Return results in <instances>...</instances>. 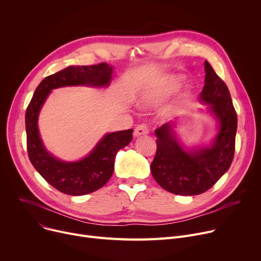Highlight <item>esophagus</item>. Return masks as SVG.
Returning a JSON list of instances; mask_svg holds the SVG:
<instances>
[{
    "mask_svg": "<svg viewBox=\"0 0 261 261\" xmlns=\"http://www.w3.org/2000/svg\"><path fill=\"white\" fill-rule=\"evenodd\" d=\"M149 133V128L146 123H141L138 127L134 129V136H141Z\"/></svg>",
    "mask_w": 261,
    "mask_h": 261,
    "instance_id": "1",
    "label": "esophagus"
}]
</instances>
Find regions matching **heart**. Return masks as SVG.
Masks as SVG:
<instances>
[{
    "label": "heart",
    "mask_w": 261,
    "mask_h": 261,
    "mask_svg": "<svg viewBox=\"0 0 261 261\" xmlns=\"http://www.w3.org/2000/svg\"><path fill=\"white\" fill-rule=\"evenodd\" d=\"M174 82H176V81H174ZM170 87H174V85H171V86H170ZM170 87H169V88H168V89H167V91H169V90H170Z\"/></svg>",
    "instance_id": "1"
}]
</instances>
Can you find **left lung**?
I'll list each match as a JSON object with an SVG mask.
<instances>
[{
	"label": "left lung",
	"instance_id": "1",
	"mask_svg": "<svg viewBox=\"0 0 261 261\" xmlns=\"http://www.w3.org/2000/svg\"><path fill=\"white\" fill-rule=\"evenodd\" d=\"M205 85L200 101L208 105L219 131L210 147L184 150L177 141L175 121L164 123L154 131L156 153L151 173L158 184L174 195L196 196L207 191L228 170L235 153L237 113L229 91L212 65L205 61Z\"/></svg>",
	"mask_w": 261,
	"mask_h": 261
}]
</instances>
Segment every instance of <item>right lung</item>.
I'll return each instance as SVG.
<instances>
[{
    "label": "right lung",
    "mask_w": 261,
    "mask_h": 261,
    "mask_svg": "<svg viewBox=\"0 0 261 261\" xmlns=\"http://www.w3.org/2000/svg\"><path fill=\"white\" fill-rule=\"evenodd\" d=\"M113 67L105 62L96 65L67 66L45 77L37 87L26 109L27 152L36 170L53 187L70 196H84L101 188L113 174L118 150L132 141L133 129L106 134L91 153L77 162H63L46 151L38 130V116L53 89L67 86L107 87Z\"/></svg>",
    "instance_id": "1"
}]
</instances>
